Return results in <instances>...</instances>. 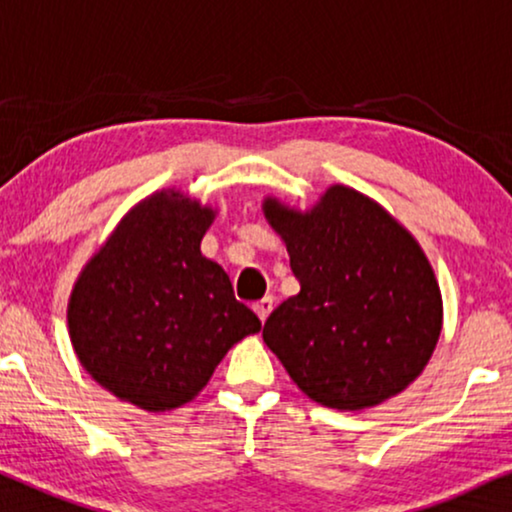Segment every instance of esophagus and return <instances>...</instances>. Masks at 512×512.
<instances>
[{
	"instance_id": "obj_1",
	"label": "esophagus",
	"mask_w": 512,
	"mask_h": 512,
	"mask_svg": "<svg viewBox=\"0 0 512 512\" xmlns=\"http://www.w3.org/2000/svg\"><path fill=\"white\" fill-rule=\"evenodd\" d=\"M252 309H255V313H257V316H260V320L264 323V320L269 318L271 309H274V299H271V297H264V299H260V302H257L255 306H252Z\"/></svg>"
}]
</instances>
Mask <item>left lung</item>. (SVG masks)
<instances>
[{
    "instance_id": "obj_1",
    "label": "left lung",
    "mask_w": 512,
    "mask_h": 512,
    "mask_svg": "<svg viewBox=\"0 0 512 512\" xmlns=\"http://www.w3.org/2000/svg\"><path fill=\"white\" fill-rule=\"evenodd\" d=\"M262 213L299 281L262 337L299 391L342 412L403 393L442 332L438 278L412 231L349 185L304 210L264 196Z\"/></svg>"
}]
</instances>
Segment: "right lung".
Masks as SVG:
<instances>
[{"mask_svg": "<svg viewBox=\"0 0 512 512\" xmlns=\"http://www.w3.org/2000/svg\"><path fill=\"white\" fill-rule=\"evenodd\" d=\"M217 208L180 187L145 196L88 257L67 332L95 384L145 412L194 400L231 346L262 330L201 241Z\"/></svg>", "mask_w": 512, "mask_h": 512, "instance_id": "right-lung-1", "label": "right lung"}]
</instances>
